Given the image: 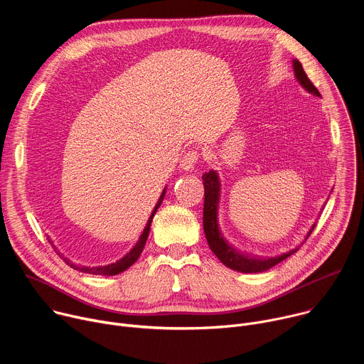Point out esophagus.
Wrapping results in <instances>:
<instances>
[{
  "label": "esophagus",
  "instance_id": "obj_1",
  "mask_svg": "<svg viewBox=\"0 0 364 364\" xmlns=\"http://www.w3.org/2000/svg\"><path fill=\"white\" fill-rule=\"evenodd\" d=\"M198 161V152L191 149V151H187L183 157H181V161H180V167L184 170V171H191L196 166V163Z\"/></svg>",
  "mask_w": 364,
  "mask_h": 364
}]
</instances>
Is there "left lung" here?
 <instances>
[{"instance_id": "obj_1", "label": "left lung", "mask_w": 364, "mask_h": 364, "mask_svg": "<svg viewBox=\"0 0 364 364\" xmlns=\"http://www.w3.org/2000/svg\"><path fill=\"white\" fill-rule=\"evenodd\" d=\"M292 68H294V75L299 85L309 93H313L316 96H320L318 89L311 83L308 79L306 73L302 69V65L294 59L292 60ZM203 184H204V207H203V228H204V235L207 239V243H209L210 249L213 253L219 257V261L225 264L228 268L237 271V272H245V274H257V272H264L268 271L269 268L278 265L279 262L285 261L287 257H289L292 253H295L299 247H295L287 253H282L279 256H272V257H262V256H250L247 253L239 252L235 249L222 235L220 228H219V201H220V180L219 174L215 170H210L209 173L203 174ZM316 225L311 226L305 240L311 235V232L314 230Z\"/></svg>"}]
</instances>
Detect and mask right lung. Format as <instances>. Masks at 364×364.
I'll use <instances>...</instances> for the list:
<instances>
[{
	"instance_id": "obj_1",
	"label": "right lung",
	"mask_w": 364,
	"mask_h": 364,
	"mask_svg": "<svg viewBox=\"0 0 364 364\" xmlns=\"http://www.w3.org/2000/svg\"><path fill=\"white\" fill-rule=\"evenodd\" d=\"M166 190H167V188L163 190V193H161V196H160L157 204H155L154 210H152V213H151V216H149V219H148V222H146V225H145V228H144V230H142V233H141L138 242L135 243V246H134L124 257L119 259V261H117V262H114V264H109V265H105V267H83V265H76V264H73L72 261H69L68 257H63V261H65L70 268L77 269V271H80V272H83V274H90V275H105V277H111V275H118V274L124 272L125 269H128L131 265H134V264L136 262V259L139 257V255H141V252H142V249H144V246H145V242H146L148 235H149L151 222H152V219H154V215L157 213L159 207H160L161 203H163V198H164V196H166ZM48 240H50V239H48ZM50 243H53V242L50 240Z\"/></svg>"
}]
</instances>
